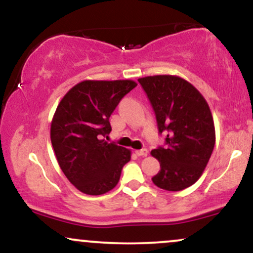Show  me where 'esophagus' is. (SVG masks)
Returning <instances> with one entry per match:
<instances>
[{
  "mask_svg": "<svg viewBox=\"0 0 253 253\" xmlns=\"http://www.w3.org/2000/svg\"><path fill=\"white\" fill-rule=\"evenodd\" d=\"M135 153L139 157H146L147 155H149V151H147L146 149H141V150H136Z\"/></svg>",
  "mask_w": 253,
  "mask_h": 253,
  "instance_id": "obj_1",
  "label": "esophagus"
}]
</instances>
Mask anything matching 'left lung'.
I'll return each instance as SVG.
<instances>
[{"mask_svg":"<svg viewBox=\"0 0 253 253\" xmlns=\"http://www.w3.org/2000/svg\"><path fill=\"white\" fill-rule=\"evenodd\" d=\"M155 110L165 147L151 151L161 170L152 177L158 188L179 191L201 177L215 145V127L207 101L193 84L172 75L139 78Z\"/></svg>","mask_w":253,"mask_h":253,"instance_id":"left-lung-1","label":"left lung"}]
</instances>
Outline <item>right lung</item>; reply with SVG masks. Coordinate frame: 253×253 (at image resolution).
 I'll return each mask as SVG.
<instances>
[{"label":"right lung","instance_id":"right-lung-1","mask_svg":"<svg viewBox=\"0 0 253 253\" xmlns=\"http://www.w3.org/2000/svg\"><path fill=\"white\" fill-rule=\"evenodd\" d=\"M136 86L130 80L77 83L64 95L51 123V143L60 169L86 195L108 193L130 161V150L102 136L109 134V118L125 95Z\"/></svg>","mask_w":253,"mask_h":253}]
</instances>
